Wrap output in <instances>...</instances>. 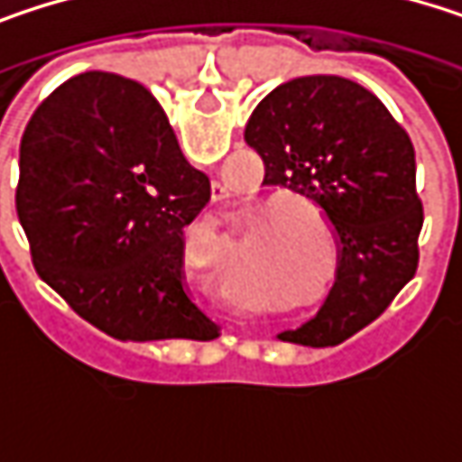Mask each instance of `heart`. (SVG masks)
<instances>
[{"mask_svg": "<svg viewBox=\"0 0 462 462\" xmlns=\"http://www.w3.org/2000/svg\"><path fill=\"white\" fill-rule=\"evenodd\" d=\"M283 208H305V211H310V214H319L313 203H308V200H300V198H278V200H273V203L267 206V211H270V214H275V211H283ZM289 222H291V219H281V222H278V230L281 232L291 230V227H289ZM319 264H321V262H319ZM319 270H321V267H319Z\"/></svg>", "mask_w": 462, "mask_h": 462, "instance_id": "heart-1", "label": "heart"}]
</instances>
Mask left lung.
<instances>
[{"mask_svg":"<svg viewBox=\"0 0 462 462\" xmlns=\"http://www.w3.org/2000/svg\"><path fill=\"white\" fill-rule=\"evenodd\" d=\"M264 181L323 208L337 232V281L319 313L278 334L283 342L339 345L372 323L415 275L422 203L415 146L377 96L334 77H297L270 90L245 125Z\"/></svg>","mask_w":462,"mask_h":462,"instance_id":"8db88e82","label":"left lung"}]
</instances>
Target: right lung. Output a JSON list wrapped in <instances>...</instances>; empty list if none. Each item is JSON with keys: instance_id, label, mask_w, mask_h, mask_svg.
<instances>
[{"instance_id": "right-lung-1", "label": "right lung", "mask_w": 462, "mask_h": 462, "mask_svg": "<svg viewBox=\"0 0 462 462\" xmlns=\"http://www.w3.org/2000/svg\"><path fill=\"white\" fill-rule=\"evenodd\" d=\"M208 200V176L136 79L77 74L23 131L15 208L34 267L109 337H219L184 283V227Z\"/></svg>"}]
</instances>
